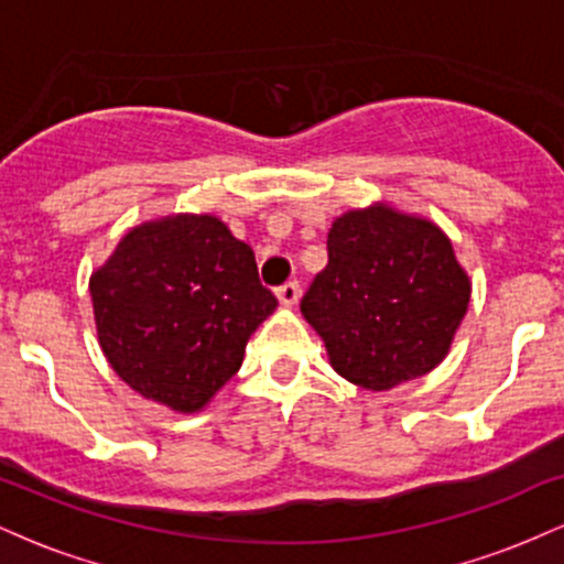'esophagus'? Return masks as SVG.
<instances>
[{
	"mask_svg": "<svg viewBox=\"0 0 564 564\" xmlns=\"http://www.w3.org/2000/svg\"><path fill=\"white\" fill-rule=\"evenodd\" d=\"M300 291H302L300 283L289 281V283H283V286L275 289V296H278V302L291 307V304H296V300H300Z\"/></svg>",
	"mask_w": 564,
	"mask_h": 564,
	"instance_id": "1",
	"label": "esophagus"
}]
</instances>
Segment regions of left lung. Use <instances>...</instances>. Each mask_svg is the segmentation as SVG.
<instances>
[{
    "label": "left lung",
    "mask_w": 564,
    "mask_h": 564,
    "mask_svg": "<svg viewBox=\"0 0 564 564\" xmlns=\"http://www.w3.org/2000/svg\"><path fill=\"white\" fill-rule=\"evenodd\" d=\"M469 294L467 270L435 223L373 204L336 217L328 264L300 310L339 377L384 392L448 355Z\"/></svg>",
    "instance_id": "1"
}]
</instances>
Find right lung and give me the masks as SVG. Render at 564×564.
I'll list each match as a JSON object with an SVG mask.
<instances>
[{"mask_svg":"<svg viewBox=\"0 0 564 564\" xmlns=\"http://www.w3.org/2000/svg\"><path fill=\"white\" fill-rule=\"evenodd\" d=\"M97 339L145 400L196 413L243 364L246 341L278 300L254 251L215 215L132 228L89 278Z\"/></svg>","mask_w":564,"mask_h":564,"instance_id":"right-lung-1","label":"right lung"}]
</instances>
